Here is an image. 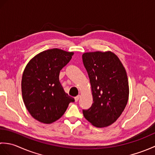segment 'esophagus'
I'll use <instances>...</instances> for the list:
<instances>
[{"label": "esophagus", "instance_id": "1", "mask_svg": "<svg viewBox=\"0 0 155 155\" xmlns=\"http://www.w3.org/2000/svg\"><path fill=\"white\" fill-rule=\"evenodd\" d=\"M79 98H80V95H78V96H77V97H74V99H75V101H76V102H77V101H78V99H79Z\"/></svg>", "mask_w": 155, "mask_h": 155}]
</instances>
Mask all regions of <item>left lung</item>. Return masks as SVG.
I'll return each instance as SVG.
<instances>
[{
  "label": "left lung",
  "instance_id": "obj_1",
  "mask_svg": "<svg viewBox=\"0 0 155 155\" xmlns=\"http://www.w3.org/2000/svg\"><path fill=\"white\" fill-rule=\"evenodd\" d=\"M90 79L93 103L83 110L84 118L97 127H105L117 120L127 104L129 94L126 71L113 52H93L83 54Z\"/></svg>",
  "mask_w": 155,
  "mask_h": 155
}]
</instances>
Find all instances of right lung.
Wrapping results in <instances>:
<instances>
[{
    "mask_svg": "<svg viewBox=\"0 0 155 155\" xmlns=\"http://www.w3.org/2000/svg\"><path fill=\"white\" fill-rule=\"evenodd\" d=\"M73 52L48 49L36 55L27 64L22 77L23 101L31 116L50 124L64 114L74 98L66 93L59 81L61 69Z\"/></svg>",
    "mask_w": 155,
    "mask_h": 155,
    "instance_id": "obj_1",
    "label": "right lung"
}]
</instances>
